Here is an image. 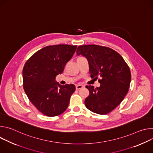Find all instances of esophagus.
I'll use <instances>...</instances> for the list:
<instances>
[{"label":"esophagus","mask_w":153,"mask_h":153,"mask_svg":"<svg viewBox=\"0 0 153 153\" xmlns=\"http://www.w3.org/2000/svg\"><path fill=\"white\" fill-rule=\"evenodd\" d=\"M83 88V86L81 85H76V90H80Z\"/></svg>","instance_id":"obj_1"}]
</instances>
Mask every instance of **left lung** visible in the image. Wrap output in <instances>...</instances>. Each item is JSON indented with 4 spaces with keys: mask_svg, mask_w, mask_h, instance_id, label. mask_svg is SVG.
<instances>
[{
    "mask_svg": "<svg viewBox=\"0 0 153 153\" xmlns=\"http://www.w3.org/2000/svg\"><path fill=\"white\" fill-rule=\"evenodd\" d=\"M77 55L88 60L91 78L100 77V86H86L90 95L85 100L86 107L99 114H106L121 103L126 95L131 79L128 65L116 51L97 45L78 47Z\"/></svg>",
    "mask_w": 153,
    "mask_h": 153,
    "instance_id": "8db88e82",
    "label": "left lung"
}]
</instances>
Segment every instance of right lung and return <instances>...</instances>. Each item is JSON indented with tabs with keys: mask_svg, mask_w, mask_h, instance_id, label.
Returning a JSON list of instances; mask_svg holds the SVG:
<instances>
[{
	"mask_svg": "<svg viewBox=\"0 0 153 153\" xmlns=\"http://www.w3.org/2000/svg\"><path fill=\"white\" fill-rule=\"evenodd\" d=\"M76 48V45L64 44L47 46L35 53L24 65V91L33 105L45 116H59L68 106L76 87L73 84L60 85L56 77L63 73Z\"/></svg>",
	"mask_w": 153,
	"mask_h": 153,
	"instance_id": "right-lung-1",
	"label": "right lung"
}]
</instances>
